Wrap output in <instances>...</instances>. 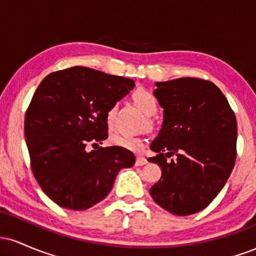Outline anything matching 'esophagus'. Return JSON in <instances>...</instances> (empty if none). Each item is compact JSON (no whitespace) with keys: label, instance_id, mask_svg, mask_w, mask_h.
<instances>
[{"label":"esophagus","instance_id":"34e87169","mask_svg":"<svg viewBox=\"0 0 256 256\" xmlns=\"http://www.w3.org/2000/svg\"><path fill=\"white\" fill-rule=\"evenodd\" d=\"M146 162H148V161H146V158L137 156V158H136V166H143V165H146Z\"/></svg>","mask_w":256,"mask_h":256}]
</instances>
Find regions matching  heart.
Here are the masks:
<instances>
[{
	"instance_id": "b5f03b06",
	"label": "heart",
	"mask_w": 256,
	"mask_h": 256,
	"mask_svg": "<svg viewBox=\"0 0 256 256\" xmlns=\"http://www.w3.org/2000/svg\"><path fill=\"white\" fill-rule=\"evenodd\" d=\"M134 104L140 108L146 116H152L156 113L158 110V100L146 89H138L132 95ZM114 120H116V107L112 106L110 110L106 113V122L107 125L112 128L114 125ZM110 143L113 146H120V148H125L128 150L140 152L146 146L144 138L140 136H132V134H116L110 137Z\"/></svg>"
}]
</instances>
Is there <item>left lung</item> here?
Listing matches in <instances>:
<instances>
[{
    "label": "left lung",
    "instance_id": "left-lung-1",
    "mask_svg": "<svg viewBox=\"0 0 256 256\" xmlns=\"http://www.w3.org/2000/svg\"><path fill=\"white\" fill-rule=\"evenodd\" d=\"M156 86L154 95L164 108V122L150 144L158 155L148 161L158 164L162 173L149 192L167 212L190 216L216 198L234 170L236 116L210 80L178 78Z\"/></svg>",
    "mask_w": 256,
    "mask_h": 256
}]
</instances>
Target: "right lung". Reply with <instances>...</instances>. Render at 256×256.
Returning <instances> with one entry per match:
<instances>
[{
    "label": "right lung",
    "instance_id": "obj_1",
    "mask_svg": "<svg viewBox=\"0 0 256 256\" xmlns=\"http://www.w3.org/2000/svg\"><path fill=\"white\" fill-rule=\"evenodd\" d=\"M134 86L132 79L83 66L52 72L38 85L26 110V144L37 183L60 207H92L120 170L134 165L125 148H85L108 137L106 113Z\"/></svg>",
    "mask_w": 256,
    "mask_h": 256
}]
</instances>
